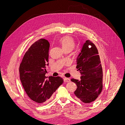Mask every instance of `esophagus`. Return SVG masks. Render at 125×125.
I'll use <instances>...</instances> for the list:
<instances>
[{
	"instance_id": "34e87169",
	"label": "esophagus",
	"mask_w": 125,
	"mask_h": 125,
	"mask_svg": "<svg viewBox=\"0 0 125 125\" xmlns=\"http://www.w3.org/2000/svg\"><path fill=\"white\" fill-rule=\"evenodd\" d=\"M64 81H65V82H66V83H68V82H70V80L69 79V78L65 77L64 78Z\"/></svg>"
}]
</instances>
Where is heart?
<instances>
[{
  "label": "heart",
  "instance_id": "obj_1",
  "mask_svg": "<svg viewBox=\"0 0 125 125\" xmlns=\"http://www.w3.org/2000/svg\"><path fill=\"white\" fill-rule=\"evenodd\" d=\"M58 41L65 52L71 51L75 45V39L70 36L65 35L62 36L59 38Z\"/></svg>",
  "mask_w": 125,
  "mask_h": 125
}]
</instances>
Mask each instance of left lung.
<instances>
[{"label": "left lung", "mask_w": 125, "mask_h": 125, "mask_svg": "<svg viewBox=\"0 0 125 125\" xmlns=\"http://www.w3.org/2000/svg\"><path fill=\"white\" fill-rule=\"evenodd\" d=\"M102 62L96 45L90 40L83 45L77 59L76 68L81 73V80L71 81L76 85V99L85 103L95 101L103 88Z\"/></svg>", "instance_id": "1"}]
</instances>
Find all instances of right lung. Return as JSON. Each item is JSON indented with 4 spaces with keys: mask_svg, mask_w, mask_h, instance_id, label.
<instances>
[{
    "mask_svg": "<svg viewBox=\"0 0 125 125\" xmlns=\"http://www.w3.org/2000/svg\"><path fill=\"white\" fill-rule=\"evenodd\" d=\"M49 48L47 40L39 39L25 52L19 67L20 77L25 92L37 103L49 99L64 82L63 78L59 76H51L49 79L46 78Z\"/></svg>",
    "mask_w": 125,
    "mask_h": 125,
    "instance_id": "add662e5",
    "label": "right lung"
}]
</instances>
